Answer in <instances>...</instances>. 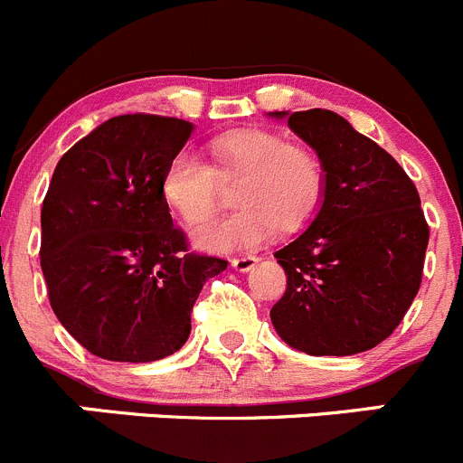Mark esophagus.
Here are the masks:
<instances>
[{"label": "esophagus", "mask_w": 463, "mask_h": 463, "mask_svg": "<svg viewBox=\"0 0 463 463\" xmlns=\"http://www.w3.org/2000/svg\"><path fill=\"white\" fill-rule=\"evenodd\" d=\"M257 261H259V257H254V254H245V257L232 259V266H234L239 272H248L257 266Z\"/></svg>", "instance_id": "esophagus-1"}]
</instances>
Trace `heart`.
<instances>
[{
	"mask_svg": "<svg viewBox=\"0 0 463 463\" xmlns=\"http://www.w3.org/2000/svg\"><path fill=\"white\" fill-rule=\"evenodd\" d=\"M213 168L197 154L182 149L163 170L161 193L170 209L188 224L204 222L220 202V179H241L236 204L224 218L211 220L195 232V243L213 252L257 248L277 227H302L318 209L325 170L318 154L305 145H290L266 129H241L218 136L209 145Z\"/></svg>",
	"mask_w": 463,
	"mask_h": 463,
	"instance_id": "heart-1",
	"label": "heart"
}]
</instances>
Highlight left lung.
I'll return each mask as SVG.
<instances>
[{"label": "left lung", "mask_w": 463, "mask_h": 463, "mask_svg": "<svg viewBox=\"0 0 463 463\" xmlns=\"http://www.w3.org/2000/svg\"><path fill=\"white\" fill-rule=\"evenodd\" d=\"M288 127L323 163L325 200L309 229L275 252L286 293L272 325L307 354L366 352L393 334L420 288L430 241L420 197L400 163L338 113H290Z\"/></svg>", "instance_id": "8db88e82"}]
</instances>
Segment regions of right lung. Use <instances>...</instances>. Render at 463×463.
Instances as JSON below:
<instances>
[{"instance_id": "obj_1", "label": "right lung", "mask_w": 463, "mask_h": 463, "mask_svg": "<svg viewBox=\"0 0 463 463\" xmlns=\"http://www.w3.org/2000/svg\"><path fill=\"white\" fill-rule=\"evenodd\" d=\"M191 131L177 118L118 116L56 165L41 268L56 318L99 359L145 364L177 352L202 286L227 268L188 252L163 200V170Z\"/></svg>"}]
</instances>
